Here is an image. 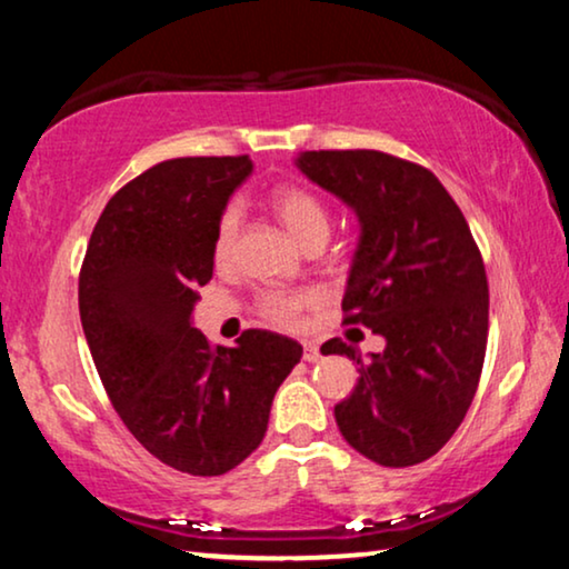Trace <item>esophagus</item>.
<instances>
[{
  "label": "esophagus",
  "instance_id": "1",
  "mask_svg": "<svg viewBox=\"0 0 569 569\" xmlns=\"http://www.w3.org/2000/svg\"><path fill=\"white\" fill-rule=\"evenodd\" d=\"M320 359H322V356H320V348H317V343H305V361L315 363Z\"/></svg>",
  "mask_w": 569,
  "mask_h": 569
}]
</instances>
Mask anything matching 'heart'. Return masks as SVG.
I'll use <instances>...</instances> for the list:
<instances>
[{
  "label": "heart",
  "mask_w": 569,
  "mask_h": 569,
  "mask_svg": "<svg viewBox=\"0 0 569 569\" xmlns=\"http://www.w3.org/2000/svg\"><path fill=\"white\" fill-rule=\"evenodd\" d=\"M268 202L278 221L286 226V231H289L301 247H307L309 241L328 239V208L322 206V200L312 192V189L299 184H280L272 189ZM237 206L223 208L213 237V257L218 264L229 262V257L233 252V241H237ZM312 301L315 297L309 291H268L257 299V312L262 315V320L278 325V328H293V325L299 322L301 309H307Z\"/></svg>",
  "instance_id": "heart-1"
}]
</instances>
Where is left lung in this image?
Here are the masks:
<instances>
[{
  "label": "left lung",
  "mask_w": 569,
  "mask_h": 569,
  "mask_svg": "<svg viewBox=\"0 0 569 569\" xmlns=\"http://www.w3.org/2000/svg\"><path fill=\"white\" fill-rule=\"evenodd\" d=\"M297 166L359 218L343 322L385 338L369 363L340 338L322 346L359 363V382L336 406L340 435L380 466L421 463L456 435L479 388L489 332L479 247L419 163L380 150H307Z\"/></svg>",
  "instance_id": "left-lung-1"
}]
</instances>
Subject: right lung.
<instances>
[{"mask_svg":"<svg viewBox=\"0 0 569 569\" xmlns=\"http://www.w3.org/2000/svg\"><path fill=\"white\" fill-rule=\"evenodd\" d=\"M247 156L171 158L142 171L103 208L80 270V320L111 406L161 463L221 476L268 431L297 340L244 330L210 346L192 328L197 289L213 278V237Z\"/></svg>","mask_w":569,"mask_h":569,"instance_id":"1","label":"right lung"}]
</instances>
